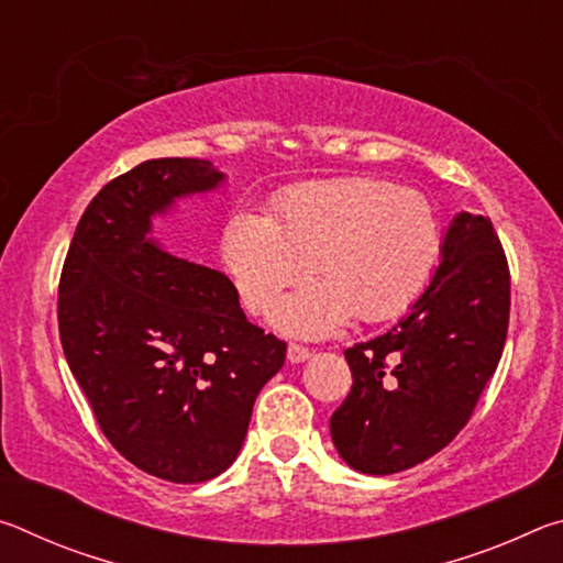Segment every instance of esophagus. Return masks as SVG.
I'll return each instance as SVG.
<instances>
[{"mask_svg":"<svg viewBox=\"0 0 563 563\" xmlns=\"http://www.w3.org/2000/svg\"><path fill=\"white\" fill-rule=\"evenodd\" d=\"M310 355H312V352L305 345H298V342H290V345H288V360L290 362H305Z\"/></svg>","mask_w":563,"mask_h":563,"instance_id":"obj_1","label":"esophagus"}]
</instances>
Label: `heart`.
<instances>
[{"label": "heart", "mask_w": 563, "mask_h": 563, "mask_svg": "<svg viewBox=\"0 0 563 563\" xmlns=\"http://www.w3.org/2000/svg\"><path fill=\"white\" fill-rule=\"evenodd\" d=\"M442 243L432 203L379 178H328L292 186L271 216L238 211L221 233V258L243 305L261 316L285 288L312 283L275 310V325L320 338L355 316L383 322L409 308Z\"/></svg>", "instance_id": "heart-1"}]
</instances>
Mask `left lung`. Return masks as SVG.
<instances>
[{
  "mask_svg": "<svg viewBox=\"0 0 563 563\" xmlns=\"http://www.w3.org/2000/svg\"><path fill=\"white\" fill-rule=\"evenodd\" d=\"M511 278L489 218L460 213L412 312L345 350L352 387L330 434L362 474H395L444 450L470 422L507 342Z\"/></svg>",
  "mask_w": 563,
  "mask_h": 563,
  "instance_id": "8db88e82",
  "label": "left lung"
}]
</instances>
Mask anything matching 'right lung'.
I'll return each instance as SVG.
<instances>
[{
    "label": "right lung",
    "instance_id": "right-lung-1",
    "mask_svg": "<svg viewBox=\"0 0 563 563\" xmlns=\"http://www.w3.org/2000/svg\"><path fill=\"white\" fill-rule=\"evenodd\" d=\"M223 180L211 161L154 158L84 211L59 278V338L121 456L176 484L208 482L241 452L255 397L285 342L247 322L223 273L146 238L151 216Z\"/></svg>",
    "mask_w": 563,
    "mask_h": 563
}]
</instances>
